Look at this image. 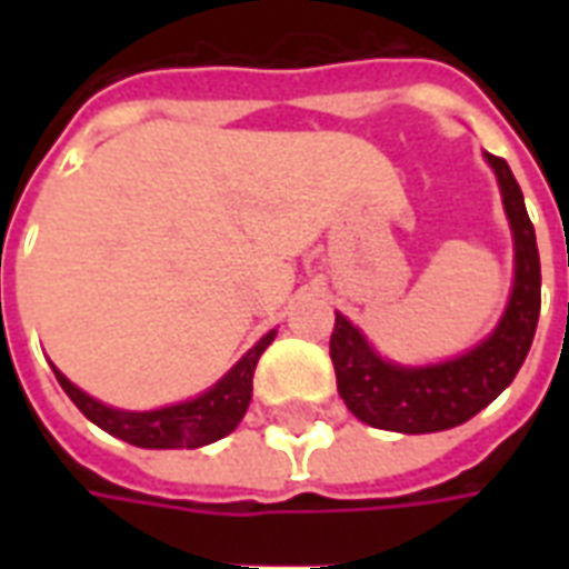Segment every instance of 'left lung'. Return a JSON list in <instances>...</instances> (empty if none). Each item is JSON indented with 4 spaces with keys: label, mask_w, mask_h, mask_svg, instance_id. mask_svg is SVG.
Masks as SVG:
<instances>
[{
    "label": "left lung",
    "mask_w": 569,
    "mask_h": 569,
    "mask_svg": "<svg viewBox=\"0 0 569 569\" xmlns=\"http://www.w3.org/2000/svg\"><path fill=\"white\" fill-rule=\"evenodd\" d=\"M485 161L497 176L502 210L512 228L515 280L509 305L488 338H481L460 357L432 366H399L383 359L345 313H335L329 357L338 378V393L369 427L408 436L460 427L512 383L533 345L542 283L537 234L509 163L488 151Z\"/></svg>",
    "instance_id": "left-lung-1"
}]
</instances>
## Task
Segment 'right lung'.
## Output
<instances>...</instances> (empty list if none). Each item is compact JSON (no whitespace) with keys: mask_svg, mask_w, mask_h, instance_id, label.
<instances>
[{"mask_svg":"<svg viewBox=\"0 0 569 569\" xmlns=\"http://www.w3.org/2000/svg\"><path fill=\"white\" fill-rule=\"evenodd\" d=\"M273 335H277V329L259 338L243 357L237 359V366H231L219 381L212 383L210 390H203L186 402L151 408V411H124V408L106 406L100 399L79 390L57 366H51V369H54L57 381L67 390V396L76 402L81 415L100 429H106L109 436L137 445V448H158V451L203 448V445L234 432L237 423L243 420L249 399H252V375H256L259 357L273 341Z\"/></svg>","mask_w":569,"mask_h":569,"instance_id":"right-lung-1","label":"right lung"}]
</instances>
